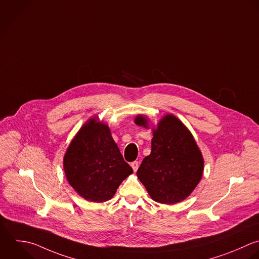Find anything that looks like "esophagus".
Listing matches in <instances>:
<instances>
[{
  "label": "esophagus",
  "instance_id": "1",
  "mask_svg": "<svg viewBox=\"0 0 259 259\" xmlns=\"http://www.w3.org/2000/svg\"><path fill=\"white\" fill-rule=\"evenodd\" d=\"M131 166H132V168H133L134 171H137V169H138V167H139V162H138V161H133V162L131 163Z\"/></svg>",
  "mask_w": 259,
  "mask_h": 259
}]
</instances>
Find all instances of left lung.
<instances>
[{
	"label": "left lung",
	"instance_id": "1",
	"mask_svg": "<svg viewBox=\"0 0 259 259\" xmlns=\"http://www.w3.org/2000/svg\"><path fill=\"white\" fill-rule=\"evenodd\" d=\"M135 123L147 126L143 116ZM204 170V159L187 127L175 116L166 115L153 130L151 153L137 170L149 196L161 204H176L191 195Z\"/></svg>",
	"mask_w": 259,
	"mask_h": 259
}]
</instances>
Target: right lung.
Instances as JSON below:
<instances>
[{"label": "right lung", "mask_w": 259, "mask_h": 259, "mask_svg": "<svg viewBox=\"0 0 259 259\" xmlns=\"http://www.w3.org/2000/svg\"><path fill=\"white\" fill-rule=\"evenodd\" d=\"M69 185L92 202H106L133 172L106 124L89 120L69 144L63 159Z\"/></svg>", "instance_id": "right-lung-1"}]
</instances>
